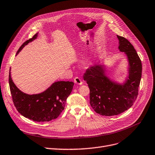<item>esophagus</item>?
I'll list each match as a JSON object with an SVG mask.
<instances>
[{"label":"esophagus","instance_id":"esophagus-1","mask_svg":"<svg viewBox=\"0 0 155 155\" xmlns=\"http://www.w3.org/2000/svg\"><path fill=\"white\" fill-rule=\"evenodd\" d=\"M74 82L77 84H78V85H82V84H83L82 80L78 77H75V78H74Z\"/></svg>","mask_w":155,"mask_h":155}]
</instances>
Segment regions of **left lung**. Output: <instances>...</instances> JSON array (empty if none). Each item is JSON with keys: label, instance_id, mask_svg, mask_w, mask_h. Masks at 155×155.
Returning a JSON list of instances; mask_svg holds the SVG:
<instances>
[{"label": "left lung", "instance_id": "obj_1", "mask_svg": "<svg viewBox=\"0 0 155 155\" xmlns=\"http://www.w3.org/2000/svg\"><path fill=\"white\" fill-rule=\"evenodd\" d=\"M118 49L126 54L129 63V77L125 84L113 82L105 76L102 66L94 65L84 75L90 89V104L97 113L113 116L122 113L133 105L138 96L142 75V63L131 43L125 37L117 35Z\"/></svg>", "mask_w": 155, "mask_h": 155}]
</instances>
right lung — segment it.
<instances>
[{"label": "right lung", "mask_w": 155, "mask_h": 155, "mask_svg": "<svg viewBox=\"0 0 155 155\" xmlns=\"http://www.w3.org/2000/svg\"><path fill=\"white\" fill-rule=\"evenodd\" d=\"M37 37V33L25 42L17 54ZM9 83L12 101L18 111L23 117L35 122H49L57 118L64 109L66 99L74 85L73 82H56L42 93L28 95L18 89L11 79L10 71Z\"/></svg>", "instance_id": "add662e5"}]
</instances>
